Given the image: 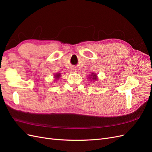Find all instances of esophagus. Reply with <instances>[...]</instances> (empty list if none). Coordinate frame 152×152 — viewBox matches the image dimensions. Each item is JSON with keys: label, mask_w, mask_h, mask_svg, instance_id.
I'll return each mask as SVG.
<instances>
[{"label": "esophagus", "mask_w": 152, "mask_h": 152, "mask_svg": "<svg viewBox=\"0 0 152 152\" xmlns=\"http://www.w3.org/2000/svg\"><path fill=\"white\" fill-rule=\"evenodd\" d=\"M71 70H72V72H73V73H75V72H77V70L76 68H72Z\"/></svg>", "instance_id": "esophagus-1"}]
</instances>
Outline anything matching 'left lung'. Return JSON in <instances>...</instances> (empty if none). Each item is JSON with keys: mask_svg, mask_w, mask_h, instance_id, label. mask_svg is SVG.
I'll return each mask as SVG.
<instances>
[{"mask_svg": "<svg viewBox=\"0 0 152 152\" xmlns=\"http://www.w3.org/2000/svg\"><path fill=\"white\" fill-rule=\"evenodd\" d=\"M88 78L90 80H93V81H96L98 80L97 74H96V73H91V74L89 75V77Z\"/></svg>", "mask_w": 152, "mask_h": 152, "instance_id": "left-lung-1", "label": "left lung"}]
</instances>
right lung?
<instances>
[{
  "label": "right lung",
  "instance_id": "obj_1",
  "mask_svg": "<svg viewBox=\"0 0 152 152\" xmlns=\"http://www.w3.org/2000/svg\"><path fill=\"white\" fill-rule=\"evenodd\" d=\"M60 77H61V73H56V75H54V78L56 79V80H58V79H59Z\"/></svg>",
  "mask_w": 152,
  "mask_h": 152
}]
</instances>
